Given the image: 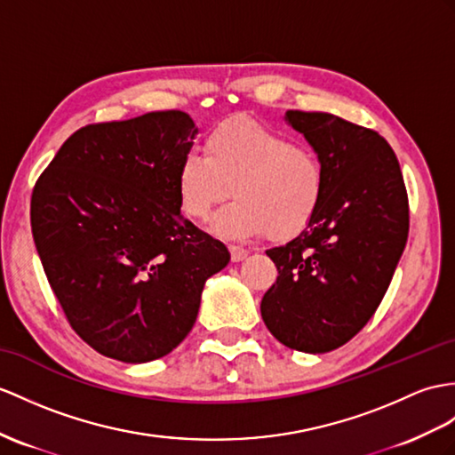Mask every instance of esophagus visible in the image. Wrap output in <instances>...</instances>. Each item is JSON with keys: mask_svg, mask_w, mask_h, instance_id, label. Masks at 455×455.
Wrapping results in <instances>:
<instances>
[{"mask_svg": "<svg viewBox=\"0 0 455 455\" xmlns=\"http://www.w3.org/2000/svg\"><path fill=\"white\" fill-rule=\"evenodd\" d=\"M229 252H231V260L234 262H241L249 257V251L237 247V245H229Z\"/></svg>", "mask_w": 455, "mask_h": 455, "instance_id": "obj_1", "label": "esophagus"}]
</instances>
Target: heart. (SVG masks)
Instances as JSON below:
<instances>
[{"instance_id":"b5f03b06","label":"heart","mask_w":455,"mask_h":455,"mask_svg":"<svg viewBox=\"0 0 455 455\" xmlns=\"http://www.w3.org/2000/svg\"><path fill=\"white\" fill-rule=\"evenodd\" d=\"M203 152L185 154L177 165V196L187 216L204 221L234 195L214 220L221 237L252 239L268 231L272 239H291L323 204L320 158L257 121H221L204 137Z\"/></svg>"}]
</instances>
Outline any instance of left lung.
Here are the masks:
<instances>
[{"label": "left lung", "mask_w": 455, "mask_h": 455, "mask_svg": "<svg viewBox=\"0 0 455 455\" xmlns=\"http://www.w3.org/2000/svg\"><path fill=\"white\" fill-rule=\"evenodd\" d=\"M323 162L326 193L301 234L266 251L278 280L260 315L285 347L326 353L369 323L392 282L409 234L395 154L379 132L331 114L287 109Z\"/></svg>", "instance_id": "left-lung-1"}]
</instances>
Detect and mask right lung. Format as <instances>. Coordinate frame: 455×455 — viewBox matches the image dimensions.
I'll list each match as a JSON object with an SVG mask.
<instances>
[{
	"label": "right lung",
	"instance_id": "1",
	"mask_svg": "<svg viewBox=\"0 0 455 455\" xmlns=\"http://www.w3.org/2000/svg\"><path fill=\"white\" fill-rule=\"evenodd\" d=\"M196 127L185 112L86 125L63 142L30 201L32 237L71 328L124 363L168 355L229 251L181 214L175 173Z\"/></svg>",
	"mask_w": 455,
	"mask_h": 455
}]
</instances>
